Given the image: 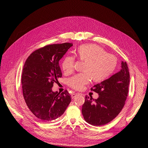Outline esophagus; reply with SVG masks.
<instances>
[{
	"label": "esophagus",
	"mask_w": 148,
	"mask_h": 148,
	"mask_svg": "<svg viewBox=\"0 0 148 148\" xmlns=\"http://www.w3.org/2000/svg\"><path fill=\"white\" fill-rule=\"evenodd\" d=\"M78 94H75V93H73V94H72V95H71V98H72V99L74 98Z\"/></svg>",
	"instance_id": "esophagus-1"
}]
</instances>
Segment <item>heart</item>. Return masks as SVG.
I'll return each mask as SVG.
<instances>
[{
    "label": "heart",
    "mask_w": 148,
    "mask_h": 148,
    "mask_svg": "<svg viewBox=\"0 0 148 148\" xmlns=\"http://www.w3.org/2000/svg\"><path fill=\"white\" fill-rule=\"evenodd\" d=\"M74 55L80 60L86 62L83 74H77L68 81L74 89L80 90L90 79L94 82H101L109 77L117 65V59L112 54H107L99 46L95 44L80 45L74 51ZM74 59L66 56L62 62V68L66 73H71L74 66Z\"/></svg>",
    "instance_id": "1"
}]
</instances>
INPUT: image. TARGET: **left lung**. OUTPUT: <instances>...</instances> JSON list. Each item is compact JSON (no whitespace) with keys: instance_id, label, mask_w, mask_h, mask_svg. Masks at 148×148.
Wrapping results in <instances>:
<instances>
[{"instance_id":"8db88e82","label":"left lung","mask_w":148,"mask_h":148,"mask_svg":"<svg viewBox=\"0 0 148 148\" xmlns=\"http://www.w3.org/2000/svg\"><path fill=\"white\" fill-rule=\"evenodd\" d=\"M129 84L128 65L122 61L119 71L91 88V90L98 94L97 99L85 97L82 112L86 122L92 125L101 126L114 119L125 104Z\"/></svg>"}]
</instances>
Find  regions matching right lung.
I'll return each mask as SVG.
<instances>
[{
  "label": "right lung",
  "instance_id": "right-lung-1",
  "mask_svg": "<svg viewBox=\"0 0 148 148\" xmlns=\"http://www.w3.org/2000/svg\"><path fill=\"white\" fill-rule=\"evenodd\" d=\"M73 45L68 42L46 45L31 54L23 66V97L30 110L42 122L60 117L71 102L66 90L60 94L51 88L62 75L59 62Z\"/></svg>",
  "mask_w": 148,
  "mask_h": 148
}]
</instances>
